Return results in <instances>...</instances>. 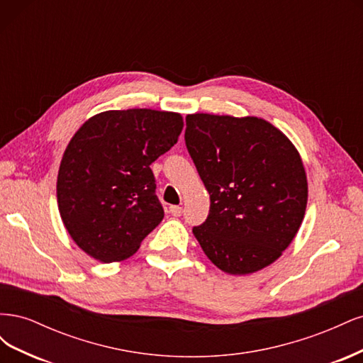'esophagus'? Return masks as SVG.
<instances>
[{
    "mask_svg": "<svg viewBox=\"0 0 363 363\" xmlns=\"http://www.w3.org/2000/svg\"><path fill=\"white\" fill-rule=\"evenodd\" d=\"M169 213H171L172 216H175V218H179V216H182V213H183V207H180V206H171V207H169Z\"/></svg>",
    "mask_w": 363,
    "mask_h": 363,
    "instance_id": "obj_1",
    "label": "esophagus"
}]
</instances>
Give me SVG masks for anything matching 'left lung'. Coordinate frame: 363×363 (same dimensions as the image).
<instances>
[{"instance_id": "8db88e82", "label": "left lung", "mask_w": 363, "mask_h": 363, "mask_svg": "<svg viewBox=\"0 0 363 363\" xmlns=\"http://www.w3.org/2000/svg\"><path fill=\"white\" fill-rule=\"evenodd\" d=\"M186 147L211 195L194 227L204 255L232 276L257 272L289 247L306 213L307 177L288 136L257 116L192 113Z\"/></svg>"}]
</instances>
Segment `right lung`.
<instances>
[{
	"label": "right lung",
	"mask_w": 363,
	"mask_h": 363,
	"mask_svg": "<svg viewBox=\"0 0 363 363\" xmlns=\"http://www.w3.org/2000/svg\"><path fill=\"white\" fill-rule=\"evenodd\" d=\"M180 113L128 108L96 113L75 131L57 175L65 228L91 257L133 256L163 219L150 164L177 142Z\"/></svg>",
	"instance_id": "add662e5"
}]
</instances>
